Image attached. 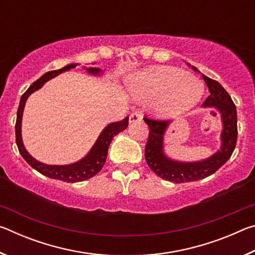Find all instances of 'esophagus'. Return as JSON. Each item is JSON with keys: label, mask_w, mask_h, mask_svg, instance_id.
<instances>
[{"label": "esophagus", "mask_w": 255, "mask_h": 255, "mask_svg": "<svg viewBox=\"0 0 255 255\" xmlns=\"http://www.w3.org/2000/svg\"><path fill=\"white\" fill-rule=\"evenodd\" d=\"M141 119H143V117H141L140 114H138V112H133V114H131L130 116H129V123H136V122H141Z\"/></svg>", "instance_id": "34e87169"}]
</instances>
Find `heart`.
I'll return each instance as SVG.
<instances>
[{"instance_id":"b5f03b06","label":"heart","mask_w":255,"mask_h":255,"mask_svg":"<svg viewBox=\"0 0 255 255\" xmlns=\"http://www.w3.org/2000/svg\"><path fill=\"white\" fill-rule=\"evenodd\" d=\"M128 90L138 101L152 102L159 118H175L195 108L204 96V83L171 66H153L132 75Z\"/></svg>"}]
</instances>
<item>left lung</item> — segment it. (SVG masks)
Here are the masks:
<instances>
[{"label": "left lung", "instance_id": "obj_1", "mask_svg": "<svg viewBox=\"0 0 255 255\" xmlns=\"http://www.w3.org/2000/svg\"><path fill=\"white\" fill-rule=\"evenodd\" d=\"M190 65V64H188ZM193 71L198 68L191 66ZM200 73V72H199ZM202 79L209 89V97L202 103L204 108H215L222 117L223 130L221 133V149L211 156L196 162H181L166 156L164 152V135L169 128L170 120H153L144 118L148 125V140L145 147V159L149 169L162 179L174 183L191 182L205 179L214 174L232 156L237 140V112L236 107L226 90L210 77L201 73Z\"/></svg>", "mask_w": 255, "mask_h": 255}]
</instances>
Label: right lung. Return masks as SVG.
<instances>
[{"mask_svg": "<svg viewBox=\"0 0 255 255\" xmlns=\"http://www.w3.org/2000/svg\"><path fill=\"white\" fill-rule=\"evenodd\" d=\"M77 65H79L77 63H73L64 66L63 68H60V70L49 71L45 73V74L39 77L36 82H33L32 85H30L29 89L22 94V97H21L18 112H16L15 123L16 146H18L21 156L25 159V162L42 175L48 176L50 179L60 180L64 181V182L72 183L88 180L101 171L106 163V159L108 156V148H109L112 138L128 127L129 120L128 117H126L124 120H122V122L111 123L108 125L106 128H103V130L101 131L100 135H99L97 141L92 146V148L90 149V152L86 154L83 158H81L80 161H77L75 163L66 164V165H49V164H45L37 161L36 158H33L31 155L27 152L22 141V135H21V124H22V115L27 99L29 98V96H31L34 91L39 90L47 81L54 79V77L62 74L64 72L70 71L72 68H75ZM84 70L88 72L89 74L92 75H100L101 73H103V71L100 70L99 67H84Z\"/></svg>", "mask_w": 255, "mask_h": 255, "instance_id": "add662e5", "label": "right lung"}]
</instances>
